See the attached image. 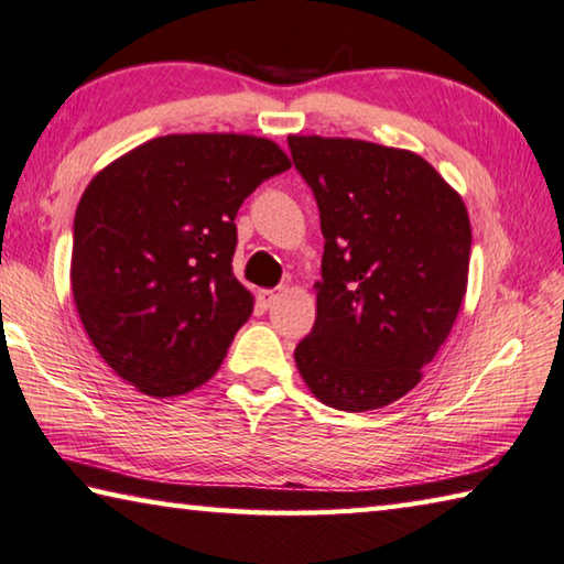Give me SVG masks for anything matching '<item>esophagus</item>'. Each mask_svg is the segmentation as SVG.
<instances>
[{
	"label": "esophagus",
	"instance_id": "34e87169",
	"mask_svg": "<svg viewBox=\"0 0 564 564\" xmlns=\"http://www.w3.org/2000/svg\"><path fill=\"white\" fill-rule=\"evenodd\" d=\"M281 295V291H275V289H261L259 291V299H261V303L265 305V308H269L271 303H275V299H279Z\"/></svg>",
	"mask_w": 564,
	"mask_h": 564
}]
</instances>
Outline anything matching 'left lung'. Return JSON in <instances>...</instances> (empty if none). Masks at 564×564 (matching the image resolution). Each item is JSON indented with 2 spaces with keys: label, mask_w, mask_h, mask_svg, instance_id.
<instances>
[{
  "label": "left lung",
  "mask_w": 564,
  "mask_h": 564,
  "mask_svg": "<svg viewBox=\"0 0 564 564\" xmlns=\"http://www.w3.org/2000/svg\"><path fill=\"white\" fill-rule=\"evenodd\" d=\"M313 188L323 246L316 323L295 348L305 386L348 413L410 393L451 336L470 269V218L457 191L405 149L289 137Z\"/></svg>",
  "instance_id": "obj_1"
}]
</instances>
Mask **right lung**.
I'll return each instance as SVG.
<instances>
[{"label": "right lung", "instance_id": "1", "mask_svg": "<svg viewBox=\"0 0 564 564\" xmlns=\"http://www.w3.org/2000/svg\"><path fill=\"white\" fill-rule=\"evenodd\" d=\"M285 169L271 139L169 133L89 181L74 216L72 293L113 373L151 398L216 373L253 313L231 269L236 214Z\"/></svg>", "mask_w": 564, "mask_h": 564}]
</instances>
